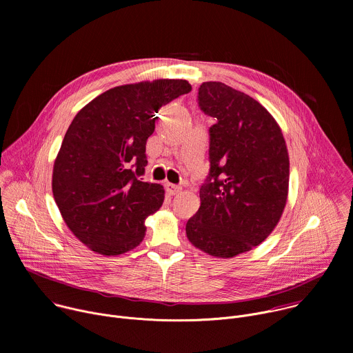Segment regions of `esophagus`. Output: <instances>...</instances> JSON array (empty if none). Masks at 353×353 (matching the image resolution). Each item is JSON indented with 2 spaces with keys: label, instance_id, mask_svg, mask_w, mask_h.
I'll list each match as a JSON object with an SVG mask.
<instances>
[{
  "label": "esophagus",
  "instance_id": "obj_1",
  "mask_svg": "<svg viewBox=\"0 0 353 353\" xmlns=\"http://www.w3.org/2000/svg\"><path fill=\"white\" fill-rule=\"evenodd\" d=\"M166 187V191L170 194V195H174V194H179L181 191V185H177V184H172V183H166L165 184Z\"/></svg>",
  "mask_w": 353,
  "mask_h": 353
}]
</instances>
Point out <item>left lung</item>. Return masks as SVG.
I'll return each instance as SVG.
<instances>
[{
    "instance_id": "obj_1",
    "label": "left lung",
    "mask_w": 353,
    "mask_h": 353,
    "mask_svg": "<svg viewBox=\"0 0 353 353\" xmlns=\"http://www.w3.org/2000/svg\"><path fill=\"white\" fill-rule=\"evenodd\" d=\"M210 127V173L201 205L185 225L188 240L215 257H234L263 243L283 212L289 157L282 131L257 100L222 82L198 88Z\"/></svg>"
}]
</instances>
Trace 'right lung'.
<instances>
[{"label":"right lung","instance_id":"add662e5","mask_svg":"<svg viewBox=\"0 0 353 353\" xmlns=\"http://www.w3.org/2000/svg\"><path fill=\"white\" fill-rule=\"evenodd\" d=\"M191 90L183 79L116 86L72 120L53 169V195L71 232L103 256H119L145 236V219L165 199L163 187L142 181L146 139L158 110Z\"/></svg>","mask_w":353,"mask_h":353}]
</instances>
